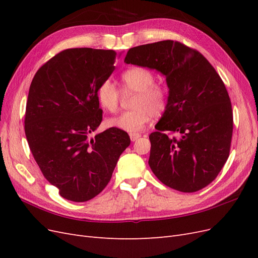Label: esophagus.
<instances>
[{
    "label": "esophagus",
    "instance_id": "obj_1",
    "mask_svg": "<svg viewBox=\"0 0 258 258\" xmlns=\"http://www.w3.org/2000/svg\"><path fill=\"white\" fill-rule=\"evenodd\" d=\"M139 138H141V135H139V134H131V135H130V140H131L132 142L137 141V140H138Z\"/></svg>",
    "mask_w": 258,
    "mask_h": 258
}]
</instances>
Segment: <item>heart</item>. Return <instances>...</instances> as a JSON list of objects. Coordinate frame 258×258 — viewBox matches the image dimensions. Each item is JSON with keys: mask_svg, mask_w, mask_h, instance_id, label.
I'll return each instance as SVG.
<instances>
[{"mask_svg": "<svg viewBox=\"0 0 258 258\" xmlns=\"http://www.w3.org/2000/svg\"><path fill=\"white\" fill-rule=\"evenodd\" d=\"M123 90L135 92L132 102L134 110L108 118V127L129 134L141 132L154 116H159L167 106L168 95L161 86L154 85L152 72L141 67H132L120 75ZM97 100L100 106L108 112H116L119 103V91L111 80H105L97 89Z\"/></svg>", "mask_w": 258, "mask_h": 258, "instance_id": "1", "label": "heart"}]
</instances>
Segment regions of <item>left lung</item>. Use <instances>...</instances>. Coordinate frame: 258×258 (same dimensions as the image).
Here are the masks:
<instances>
[{
    "label": "left lung",
    "mask_w": 258,
    "mask_h": 258,
    "mask_svg": "<svg viewBox=\"0 0 258 258\" xmlns=\"http://www.w3.org/2000/svg\"><path fill=\"white\" fill-rule=\"evenodd\" d=\"M124 62L161 73L169 88L157 131L150 135L153 173L178 191L202 189L220 173L230 150L232 110L220 75L199 51L170 40L130 48Z\"/></svg>",
    "instance_id": "obj_1"
}]
</instances>
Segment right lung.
Here are the masks:
<instances>
[{"mask_svg":"<svg viewBox=\"0 0 258 258\" xmlns=\"http://www.w3.org/2000/svg\"><path fill=\"white\" fill-rule=\"evenodd\" d=\"M115 50L71 48L38 69L30 85L25 131L31 153L61 197L92 199L110 182L130 145L126 131L110 128L89 138L102 121L99 85L114 72Z\"/></svg>","mask_w":258,"mask_h":258,"instance_id":"obj_1","label":"right lung"}]
</instances>
